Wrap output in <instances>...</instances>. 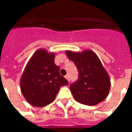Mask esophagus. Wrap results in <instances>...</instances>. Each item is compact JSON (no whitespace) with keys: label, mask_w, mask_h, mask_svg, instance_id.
<instances>
[{"label":"esophagus","mask_w":132,"mask_h":132,"mask_svg":"<svg viewBox=\"0 0 132 132\" xmlns=\"http://www.w3.org/2000/svg\"><path fill=\"white\" fill-rule=\"evenodd\" d=\"M65 78L66 79V80L68 81V82L70 81V78H69V76H68V75H66V76H65Z\"/></svg>","instance_id":"esophagus-1"}]
</instances>
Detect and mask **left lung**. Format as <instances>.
<instances>
[{"instance_id":"8db88e82","label":"left lung","mask_w":132,"mask_h":132,"mask_svg":"<svg viewBox=\"0 0 132 132\" xmlns=\"http://www.w3.org/2000/svg\"><path fill=\"white\" fill-rule=\"evenodd\" d=\"M66 54L79 71L78 80L70 86L75 99L86 105H95L105 100L110 89V79L96 54L89 49L66 51Z\"/></svg>"}]
</instances>
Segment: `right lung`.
<instances>
[{
    "label": "right lung",
    "instance_id": "right-lung-1",
    "mask_svg": "<svg viewBox=\"0 0 132 132\" xmlns=\"http://www.w3.org/2000/svg\"><path fill=\"white\" fill-rule=\"evenodd\" d=\"M55 57L54 53H48L45 48L37 50L22 72L20 90L26 101L33 106L42 108L51 103L61 86L68 84L60 74Z\"/></svg>",
    "mask_w": 132,
    "mask_h": 132
}]
</instances>
